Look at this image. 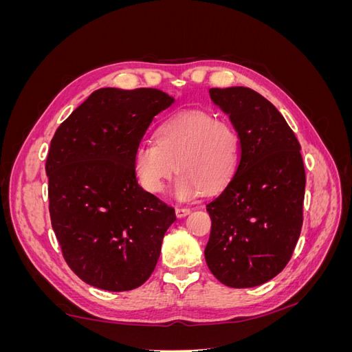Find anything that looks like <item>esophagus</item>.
Instances as JSON below:
<instances>
[{
	"label": "esophagus",
	"mask_w": 352,
	"mask_h": 352,
	"mask_svg": "<svg viewBox=\"0 0 352 352\" xmlns=\"http://www.w3.org/2000/svg\"><path fill=\"white\" fill-rule=\"evenodd\" d=\"M190 212V208H188V207H177L176 208V216L177 217H185V216H188Z\"/></svg>",
	"instance_id": "obj_1"
}]
</instances>
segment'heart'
I'll return each mask as SVG.
<instances>
[{
	"mask_svg": "<svg viewBox=\"0 0 352 352\" xmlns=\"http://www.w3.org/2000/svg\"><path fill=\"white\" fill-rule=\"evenodd\" d=\"M157 144L144 141L133 151V172L150 194H160L176 172L172 192L190 199L225 188L238 167L239 142L233 126L206 111L190 110L168 117L157 129Z\"/></svg>",
	"mask_w": 352,
	"mask_h": 352,
	"instance_id": "b5f03b06",
	"label": "heart"
}]
</instances>
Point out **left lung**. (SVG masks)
<instances>
[{"mask_svg":"<svg viewBox=\"0 0 352 352\" xmlns=\"http://www.w3.org/2000/svg\"><path fill=\"white\" fill-rule=\"evenodd\" d=\"M212 104L239 138V163L207 204L211 233L204 255L226 286L252 287L279 274L302 226L305 170L301 145L283 116L245 87L211 88Z\"/></svg>","mask_w":352,"mask_h":352,"instance_id":"obj_1","label":"left lung"}]
</instances>
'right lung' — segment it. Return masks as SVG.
Instances as JSON below:
<instances>
[{
	"instance_id": "right-lung-1",
	"label": "right lung",
	"mask_w": 352,
	"mask_h": 352,
	"mask_svg": "<svg viewBox=\"0 0 352 352\" xmlns=\"http://www.w3.org/2000/svg\"><path fill=\"white\" fill-rule=\"evenodd\" d=\"M175 98L154 88L94 91L54 133L47 158L51 225L69 267L98 289L150 278L175 208L146 192L135 148Z\"/></svg>"
}]
</instances>
